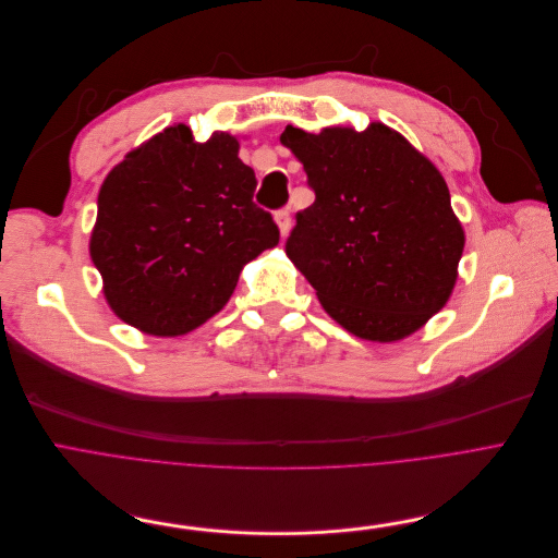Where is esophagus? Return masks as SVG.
<instances>
[{
	"instance_id": "1",
	"label": "esophagus",
	"mask_w": 558,
	"mask_h": 558,
	"mask_svg": "<svg viewBox=\"0 0 558 558\" xmlns=\"http://www.w3.org/2000/svg\"><path fill=\"white\" fill-rule=\"evenodd\" d=\"M275 222L279 225L281 235H286L290 231V210L288 208H279L275 210Z\"/></svg>"
}]
</instances>
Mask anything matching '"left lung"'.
Masks as SVG:
<instances>
[{"mask_svg":"<svg viewBox=\"0 0 558 558\" xmlns=\"http://www.w3.org/2000/svg\"><path fill=\"white\" fill-rule=\"evenodd\" d=\"M315 202L295 216L288 258L338 325L390 342L452 295L465 235L440 172L397 131L286 126Z\"/></svg>","mask_w":558,"mask_h":558,"instance_id":"obj_1","label":"left lung"}]
</instances>
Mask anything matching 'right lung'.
<instances>
[{
	"instance_id": "obj_1",
	"label": "right lung",
	"mask_w": 558,
	"mask_h": 558,
	"mask_svg": "<svg viewBox=\"0 0 558 558\" xmlns=\"http://www.w3.org/2000/svg\"><path fill=\"white\" fill-rule=\"evenodd\" d=\"M256 174L238 141L195 143L174 124L104 179L90 256L118 317L149 336H181L231 298L245 263L279 243L254 204Z\"/></svg>"
}]
</instances>
